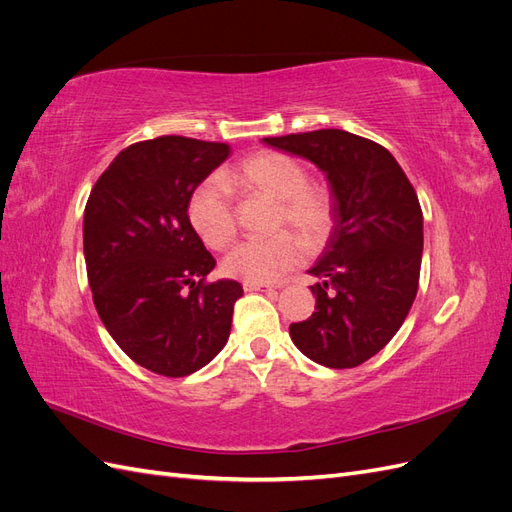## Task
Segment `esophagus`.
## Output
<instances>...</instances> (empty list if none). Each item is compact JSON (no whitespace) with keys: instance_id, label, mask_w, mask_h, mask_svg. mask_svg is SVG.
<instances>
[{"instance_id":"1","label":"esophagus","mask_w":512,"mask_h":512,"mask_svg":"<svg viewBox=\"0 0 512 512\" xmlns=\"http://www.w3.org/2000/svg\"><path fill=\"white\" fill-rule=\"evenodd\" d=\"M243 290H245V292H254V290L275 292V290H277V286H271V284H258V282H245V284H243Z\"/></svg>"}]
</instances>
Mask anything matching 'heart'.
Instances as JSON below:
<instances>
[{
    "instance_id": "heart-1",
    "label": "heart",
    "mask_w": 512,
    "mask_h": 512,
    "mask_svg": "<svg viewBox=\"0 0 512 512\" xmlns=\"http://www.w3.org/2000/svg\"><path fill=\"white\" fill-rule=\"evenodd\" d=\"M309 177L301 162L280 151H260L224 175V183L207 179L188 200V220L211 250H224L237 235L235 205L228 188L277 200L275 226L288 224L305 241H320L331 228L329 196L307 188ZM303 243L290 232H277L267 239H247L232 250L224 273L241 282L269 284L303 260Z\"/></svg>"
}]
</instances>
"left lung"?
Returning a JSON list of instances; mask_svg holds the SVG:
<instances>
[{
	"label": "left lung",
	"instance_id": "8db88e82",
	"mask_svg": "<svg viewBox=\"0 0 512 512\" xmlns=\"http://www.w3.org/2000/svg\"><path fill=\"white\" fill-rule=\"evenodd\" d=\"M262 143L312 162L331 192V235L307 271L320 277L309 286L316 312L290 324V339L324 367L361 365L391 342L418 290L423 211L412 183L391 151L346 130Z\"/></svg>",
	"mask_w": 512,
	"mask_h": 512
}]
</instances>
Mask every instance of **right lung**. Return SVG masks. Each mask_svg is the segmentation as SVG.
Wrapping results in <instances>:
<instances>
[{
	"label": "right lung",
	"mask_w": 512,
	"mask_h": 512,
	"mask_svg": "<svg viewBox=\"0 0 512 512\" xmlns=\"http://www.w3.org/2000/svg\"><path fill=\"white\" fill-rule=\"evenodd\" d=\"M230 153L226 143L153 138L123 149L89 194L83 252L94 305L117 346L153 374L190 376L228 342L243 288L205 284L215 258L188 200Z\"/></svg>",
	"instance_id": "add662e5"
}]
</instances>
